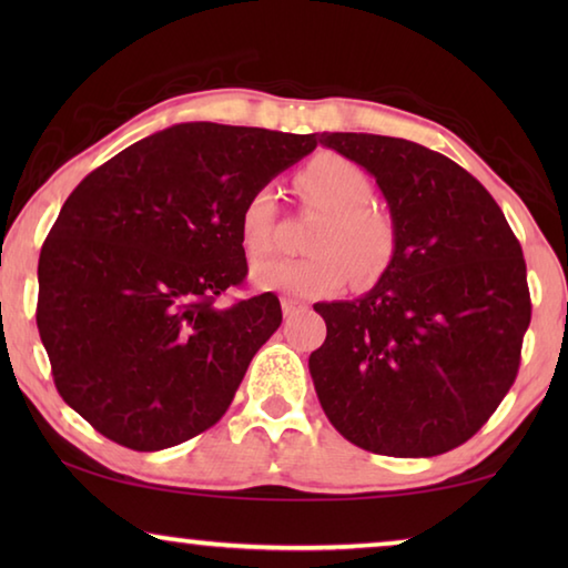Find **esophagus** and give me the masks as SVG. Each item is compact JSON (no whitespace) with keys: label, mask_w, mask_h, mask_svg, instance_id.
Returning a JSON list of instances; mask_svg holds the SVG:
<instances>
[{"label":"esophagus","mask_w":568,"mask_h":568,"mask_svg":"<svg viewBox=\"0 0 568 568\" xmlns=\"http://www.w3.org/2000/svg\"><path fill=\"white\" fill-rule=\"evenodd\" d=\"M281 305H283V315H285V318H291V315L301 313L303 307H305V303L297 301V297H281Z\"/></svg>","instance_id":"34e87169"}]
</instances>
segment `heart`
<instances>
[{
    "instance_id": "1",
    "label": "heart",
    "mask_w": 568,
    "mask_h": 568,
    "mask_svg": "<svg viewBox=\"0 0 568 568\" xmlns=\"http://www.w3.org/2000/svg\"><path fill=\"white\" fill-rule=\"evenodd\" d=\"M297 192L321 220L307 235L305 257H273L250 271V281L263 291L297 297H323L348 283L352 265L363 281L381 275L393 257L390 220L368 205L373 182L353 160L323 152L297 172ZM275 192L257 187L247 195L237 217L240 245L250 261L263 257L275 245Z\"/></svg>"
}]
</instances>
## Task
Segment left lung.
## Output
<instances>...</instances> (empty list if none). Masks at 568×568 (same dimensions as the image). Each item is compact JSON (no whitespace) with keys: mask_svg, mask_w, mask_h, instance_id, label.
Returning <instances> with one entry per match:
<instances>
[{"mask_svg":"<svg viewBox=\"0 0 568 568\" xmlns=\"http://www.w3.org/2000/svg\"><path fill=\"white\" fill-rule=\"evenodd\" d=\"M321 142L376 178L396 245L371 293L313 305L328 328L307 361L315 393L371 454H446L516 381L531 323L521 245L488 190L440 152L365 132Z\"/></svg>","mask_w":568,"mask_h":568,"instance_id":"obj_1","label":"left lung"}]
</instances>
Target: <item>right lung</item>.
Here are the masks:
<instances>
[{
	"label": "right lung",
	"instance_id": "1",
	"mask_svg": "<svg viewBox=\"0 0 568 568\" xmlns=\"http://www.w3.org/2000/svg\"><path fill=\"white\" fill-rule=\"evenodd\" d=\"M315 145L318 134L172 124L72 190L40 253L37 328L57 390L94 430L160 450L223 418L283 321L273 293L217 303L247 275L240 210Z\"/></svg>",
	"mask_w": 568,
	"mask_h": 568
}]
</instances>
